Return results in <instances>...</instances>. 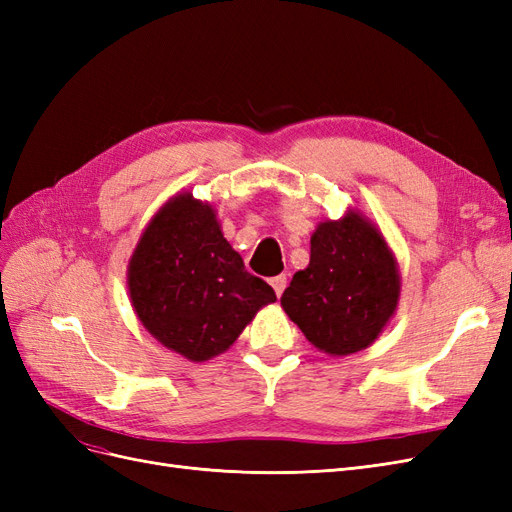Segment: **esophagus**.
<instances>
[{"label":"esophagus","instance_id":"obj_1","mask_svg":"<svg viewBox=\"0 0 512 512\" xmlns=\"http://www.w3.org/2000/svg\"><path fill=\"white\" fill-rule=\"evenodd\" d=\"M271 286H273V290H275L277 297H282V292L286 290V275H277V277H273V280H271Z\"/></svg>","mask_w":512,"mask_h":512}]
</instances>
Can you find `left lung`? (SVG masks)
Wrapping results in <instances>:
<instances>
[{"mask_svg": "<svg viewBox=\"0 0 512 512\" xmlns=\"http://www.w3.org/2000/svg\"><path fill=\"white\" fill-rule=\"evenodd\" d=\"M309 265L282 294L288 318L331 356L374 344L399 303V269L382 232L359 211L320 222Z\"/></svg>", "mask_w": 512, "mask_h": 512, "instance_id": "8db88e82", "label": "left lung"}]
</instances>
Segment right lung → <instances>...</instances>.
I'll return each instance as SVG.
<instances>
[{"label": "right lung", "instance_id": "add662e5", "mask_svg": "<svg viewBox=\"0 0 512 512\" xmlns=\"http://www.w3.org/2000/svg\"><path fill=\"white\" fill-rule=\"evenodd\" d=\"M132 307L168 350L203 363L228 350L273 288L247 273L209 203L177 194L153 215L128 265Z\"/></svg>", "mask_w": 512, "mask_h": 512}]
</instances>
